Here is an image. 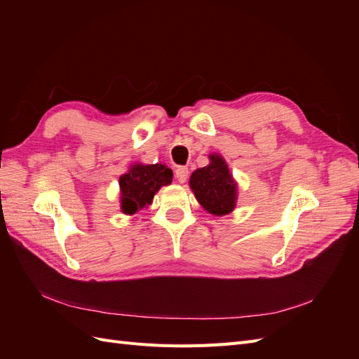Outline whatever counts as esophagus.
<instances>
[{"label": "esophagus", "instance_id": "obj_1", "mask_svg": "<svg viewBox=\"0 0 359 359\" xmlns=\"http://www.w3.org/2000/svg\"><path fill=\"white\" fill-rule=\"evenodd\" d=\"M175 178L180 184H184L187 181L189 178V169L184 168V166H180L177 170H175Z\"/></svg>", "mask_w": 359, "mask_h": 359}]
</instances>
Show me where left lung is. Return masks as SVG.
<instances>
[{"mask_svg": "<svg viewBox=\"0 0 359 359\" xmlns=\"http://www.w3.org/2000/svg\"><path fill=\"white\" fill-rule=\"evenodd\" d=\"M208 158V165L191 173L190 189L206 212L227 215L236 208L238 182L220 154L212 153Z\"/></svg>", "mask_w": 359, "mask_h": 359, "instance_id": "obj_1", "label": "left lung"}]
</instances>
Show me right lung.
I'll return each instance as SVG.
<instances>
[{
    "mask_svg": "<svg viewBox=\"0 0 359 359\" xmlns=\"http://www.w3.org/2000/svg\"><path fill=\"white\" fill-rule=\"evenodd\" d=\"M173 173L163 163H133L119 177V206L126 215H133L153 203L154 194L172 182Z\"/></svg>",
    "mask_w": 359,
    "mask_h": 359,
    "instance_id": "obj_1",
    "label": "right lung"
}]
</instances>
